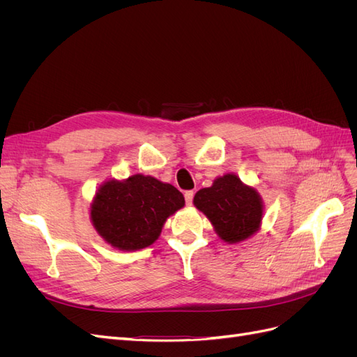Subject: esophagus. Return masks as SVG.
Returning a JSON list of instances; mask_svg holds the SVG:
<instances>
[{"mask_svg": "<svg viewBox=\"0 0 357 357\" xmlns=\"http://www.w3.org/2000/svg\"><path fill=\"white\" fill-rule=\"evenodd\" d=\"M185 199H186V204H188V205H192V201H193V190L185 192Z\"/></svg>", "mask_w": 357, "mask_h": 357, "instance_id": "esophagus-1", "label": "esophagus"}]
</instances>
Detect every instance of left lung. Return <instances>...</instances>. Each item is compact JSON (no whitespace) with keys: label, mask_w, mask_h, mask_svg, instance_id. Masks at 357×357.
Instances as JSON below:
<instances>
[{"label":"left lung","mask_w":357,"mask_h":357,"mask_svg":"<svg viewBox=\"0 0 357 357\" xmlns=\"http://www.w3.org/2000/svg\"><path fill=\"white\" fill-rule=\"evenodd\" d=\"M193 204L207 215L215 234L229 244L247 240L262 222L261 197L235 174H225L215 178L213 186L198 190Z\"/></svg>","instance_id":"8db88e82"}]
</instances>
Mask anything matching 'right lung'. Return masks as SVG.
Wrapping results in <instances>:
<instances>
[{
  "label": "right lung",
  "instance_id": "right-lung-1",
  "mask_svg": "<svg viewBox=\"0 0 357 357\" xmlns=\"http://www.w3.org/2000/svg\"><path fill=\"white\" fill-rule=\"evenodd\" d=\"M183 205L185 197L174 186L135 174L105 181L91 205V219L105 243L132 252L153 244L165 220Z\"/></svg>",
  "mask_w": 357,
  "mask_h": 357
}]
</instances>
